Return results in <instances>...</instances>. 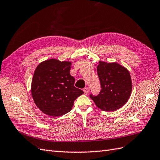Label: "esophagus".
I'll return each instance as SVG.
<instances>
[{
  "label": "esophagus",
  "mask_w": 160,
  "mask_h": 160,
  "mask_svg": "<svg viewBox=\"0 0 160 160\" xmlns=\"http://www.w3.org/2000/svg\"><path fill=\"white\" fill-rule=\"evenodd\" d=\"M83 91H84V93L85 95H87V94L88 93V92H89V88H88V87L84 88L83 89Z\"/></svg>",
  "instance_id": "obj_1"
}]
</instances>
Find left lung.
<instances>
[{"label":"left lung","instance_id":"left-lung-1","mask_svg":"<svg viewBox=\"0 0 160 160\" xmlns=\"http://www.w3.org/2000/svg\"><path fill=\"white\" fill-rule=\"evenodd\" d=\"M102 90L97 96L90 95L95 105L106 112L123 106L130 97L132 82L128 70L117 62L99 61L97 68Z\"/></svg>","mask_w":160,"mask_h":160}]
</instances>
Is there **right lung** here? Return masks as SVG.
Segmentation results:
<instances>
[{"label":"right lung","instance_id":"obj_1","mask_svg":"<svg viewBox=\"0 0 160 160\" xmlns=\"http://www.w3.org/2000/svg\"><path fill=\"white\" fill-rule=\"evenodd\" d=\"M72 62L52 58L37 67L31 84V94L36 106L44 114L59 117L72 110L75 99L83 94L74 87L70 75Z\"/></svg>","mask_w":160,"mask_h":160}]
</instances>
